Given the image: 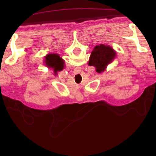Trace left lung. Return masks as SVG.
<instances>
[{
	"label": "left lung",
	"mask_w": 156,
	"mask_h": 156,
	"mask_svg": "<svg viewBox=\"0 0 156 156\" xmlns=\"http://www.w3.org/2000/svg\"><path fill=\"white\" fill-rule=\"evenodd\" d=\"M116 56L115 50L110 46L101 44L97 45L92 51L88 65L94 66L96 71L101 73Z\"/></svg>",
	"instance_id": "obj_1"
}]
</instances>
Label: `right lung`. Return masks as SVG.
<instances>
[{"label":"right lung","mask_w":156,"mask_h":156,"mask_svg":"<svg viewBox=\"0 0 156 156\" xmlns=\"http://www.w3.org/2000/svg\"><path fill=\"white\" fill-rule=\"evenodd\" d=\"M45 65L52 68L55 72L61 71L64 67V60L57 54H49L45 56Z\"/></svg>","instance_id":"obj_1"}]
</instances>
